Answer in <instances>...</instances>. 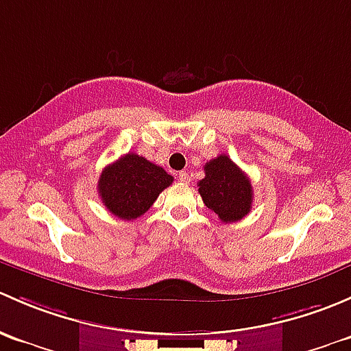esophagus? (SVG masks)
<instances>
[{
    "label": "esophagus",
    "mask_w": 351,
    "mask_h": 351,
    "mask_svg": "<svg viewBox=\"0 0 351 351\" xmlns=\"http://www.w3.org/2000/svg\"><path fill=\"white\" fill-rule=\"evenodd\" d=\"M179 180L180 182H184V184H189V180H191V177H189V174H187L186 171H182L179 174Z\"/></svg>",
    "instance_id": "34e87169"
}]
</instances>
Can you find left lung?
Returning <instances> with one entry per match:
<instances>
[{
  "instance_id": "obj_1",
  "label": "left lung",
  "mask_w": 351,
  "mask_h": 351,
  "mask_svg": "<svg viewBox=\"0 0 351 351\" xmlns=\"http://www.w3.org/2000/svg\"><path fill=\"white\" fill-rule=\"evenodd\" d=\"M204 179L197 182L204 204L223 223H234L245 218L254 201L248 176L225 154L209 160L204 165Z\"/></svg>"
}]
</instances>
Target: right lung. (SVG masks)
<instances>
[{"label": "right lung", "instance_id": "obj_1", "mask_svg": "<svg viewBox=\"0 0 351 351\" xmlns=\"http://www.w3.org/2000/svg\"><path fill=\"white\" fill-rule=\"evenodd\" d=\"M172 180L174 177L160 165L136 154H126L103 169L97 180V193L111 215L132 221L149 211Z\"/></svg>", "mask_w": 351, "mask_h": 351}]
</instances>
